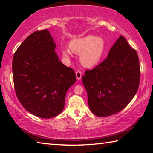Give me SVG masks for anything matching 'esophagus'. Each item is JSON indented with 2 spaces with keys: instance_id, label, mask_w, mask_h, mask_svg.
Masks as SVG:
<instances>
[{
  "instance_id": "1",
  "label": "esophagus",
  "mask_w": 153,
  "mask_h": 153,
  "mask_svg": "<svg viewBox=\"0 0 153 153\" xmlns=\"http://www.w3.org/2000/svg\"><path fill=\"white\" fill-rule=\"evenodd\" d=\"M76 77L77 80H81V77H82V73H81L80 71H77L76 72Z\"/></svg>"
}]
</instances>
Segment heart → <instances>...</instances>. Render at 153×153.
<instances>
[{
    "label": "heart",
    "instance_id": "obj_1",
    "mask_svg": "<svg viewBox=\"0 0 153 153\" xmlns=\"http://www.w3.org/2000/svg\"><path fill=\"white\" fill-rule=\"evenodd\" d=\"M71 51L80 55V61L85 68H93L100 63L105 52L106 43L102 37L89 35L72 39L70 43ZM69 48L62 49V56L65 58L71 56Z\"/></svg>",
    "mask_w": 153,
    "mask_h": 153
}]
</instances>
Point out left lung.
<instances>
[{"mask_svg": "<svg viewBox=\"0 0 153 153\" xmlns=\"http://www.w3.org/2000/svg\"><path fill=\"white\" fill-rule=\"evenodd\" d=\"M82 81L94 115L106 117L120 112L139 88L140 67L137 51L120 35L106 60L93 70L85 71Z\"/></svg>", "mask_w": 153, "mask_h": 153, "instance_id": "obj_1", "label": "left lung"}]
</instances>
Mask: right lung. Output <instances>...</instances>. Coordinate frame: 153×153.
Masks as SVG:
<instances>
[{"label": "right lung", "mask_w": 153, "mask_h": 153, "mask_svg": "<svg viewBox=\"0 0 153 153\" xmlns=\"http://www.w3.org/2000/svg\"><path fill=\"white\" fill-rule=\"evenodd\" d=\"M48 30L35 31L23 42L12 60L14 85L22 105L42 118L63 110L68 89L76 81L71 68L61 62Z\"/></svg>", "instance_id": "add662e5"}]
</instances>
